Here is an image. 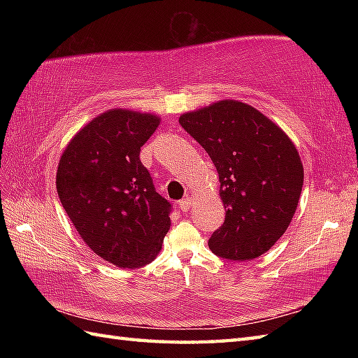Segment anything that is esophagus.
<instances>
[{
    "mask_svg": "<svg viewBox=\"0 0 358 358\" xmlns=\"http://www.w3.org/2000/svg\"><path fill=\"white\" fill-rule=\"evenodd\" d=\"M191 204H192V196L186 195L185 199L178 203V208H180L181 210H183V212H187L189 208H191Z\"/></svg>",
    "mask_w": 358,
    "mask_h": 358,
    "instance_id": "34e87169",
    "label": "esophagus"
}]
</instances>
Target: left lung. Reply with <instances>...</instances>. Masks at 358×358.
Listing matches in <instances>:
<instances>
[{
    "label": "left lung",
    "instance_id": "8db88e82",
    "mask_svg": "<svg viewBox=\"0 0 358 358\" xmlns=\"http://www.w3.org/2000/svg\"><path fill=\"white\" fill-rule=\"evenodd\" d=\"M215 164L226 218L209 248L227 260H252L275 245L295 214L303 164L294 143L252 106L223 100L180 117Z\"/></svg>",
    "mask_w": 358,
    "mask_h": 358
}]
</instances>
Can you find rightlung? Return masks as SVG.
Masks as SVG:
<instances>
[{"label":"right lung","instance_id":"1","mask_svg":"<svg viewBox=\"0 0 358 358\" xmlns=\"http://www.w3.org/2000/svg\"><path fill=\"white\" fill-rule=\"evenodd\" d=\"M159 117L112 109L67 144L57 192L75 229L94 252L118 268H141L162 250L171 203L159 195L140 150Z\"/></svg>","mask_w":358,"mask_h":358}]
</instances>
